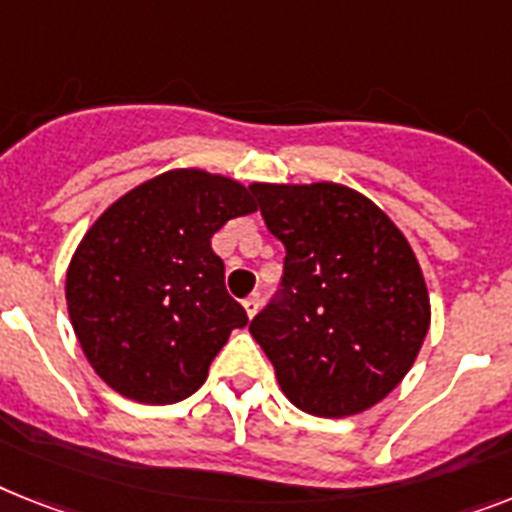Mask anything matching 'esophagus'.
<instances>
[{"mask_svg": "<svg viewBox=\"0 0 512 512\" xmlns=\"http://www.w3.org/2000/svg\"><path fill=\"white\" fill-rule=\"evenodd\" d=\"M259 295H251V298H246V301H243V308H246V314H248V319H253V316L259 314Z\"/></svg>", "mask_w": 512, "mask_h": 512, "instance_id": "34e87169", "label": "esophagus"}]
</instances>
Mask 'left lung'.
<instances>
[{"label":"left lung","instance_id":"1","mask_svg":"<svg viewBox=\"0 0 512 512\" xmlns=\"http://www.w3.org/2000/svg\"><path fill=\"white\" fill-rule=\"evenodd\" d=\"M282 240V298L251 322L285 398L322 418L369 411L405 379L432 324L400 227L342 183H256Z\"/></svg>","mask_w":512,"mask_h":512}]
</instances>
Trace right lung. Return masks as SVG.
Listing matches in <instances>:
<instances>
[{"label":"right lung","instance_id":"add662e5","mask_svg":"<svg viewBox=\"0 0 512 512\" xmlns=\"http://www.w3.org/2000/svg\"><path fill=\"white\" fill-rule=\"evenodd\" d=\"M253 188L177 167L117 198L80 238L67 314L91 369L122 398L180 403L206 382L232 329L248 324L211 238L259 209Z\"/></svg>","mask_w":512,"mask_h":512}]
</instances>
